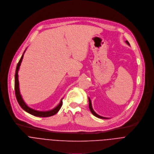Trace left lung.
Here are the masks:
<instances>
[{
  "mask_svg": "<svg viewBox=\"0 0 154 154\" xmlns=\"http://www.w3.org/2000/svg\"><path fill=\"white\" fill-rule=\"evenodd\" d=\"M126 42L127 43V44H128L129 45H130L129 42L128 41H126ZM88 107H89V109H90V112H91V113L93 114L94 115H95V116L98 117V118H102V119H108L109 118H106V117H104V116H101L99 115H98L93 109V107H92V106H91V100L90 99V98H88Z\"/></svg>",
  "mask_w": 154,
  "mask_h": 154,
  "instance_id": "obj_1",
  "label": "left lung"
}]
</instances>
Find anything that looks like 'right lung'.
Here are the masks:
<instances>
[{"mask_svg":"<svg viewBox=\"0 0 154 154\" xmlns=\"http://www.w3.org/2000/svg\"><path fill=\"white\" fill-rule=\"evenodd\" d=\"M24 51L20 59L19 60V63L17 65L16 67V73H15V77H14V90H15V95H16V97L17 99V101L19 103V104L20 105V106L22 107V109H23L25 112H26L27 113L34 115L35 116H39V117H48V116H53L54 115H55L56 113H57V112L60 110L61 106L63 105V99L62 98L59 103V104L54 109L50 110H48V111H39V110H35L33 109L30 108L29 107H28L26 104L25 103V101H23L21 94L20 93V90H19V79H18V72L22 63V60L23 57V54L26 51Z\"/></svg>","mask_w":154,"mask_h":154,"instance_id":"right-lung-1","label":"right lung"}]
</instances>
